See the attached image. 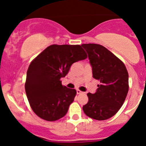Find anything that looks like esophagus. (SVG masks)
<instances>
[{"mask_svg": "<svg viewBox=\"0 0 146 146\" xmlns=\"http://www.w3.org/2000/svg\"><path fill=\"white\" fill-rule=\"evenodd\" d=\"M84 94V92H82V91H80V90H77V94Z\"/></svg>", "mask_w": 146, "mask_h": 146, "instance_id": "34e87169", "label": "esophagus"}]
</instances>
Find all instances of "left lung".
<instances>
[{"label": "left lung", "mask_w": 146, "mask_h": 146, "mask_svg": "<svg viewBox=\"0 0 146 146\" xmlns=\"http://www.w3.org/2000/svg\"><path fill=\"white\" fill-rule=\"evenodd\" d=\"M88 55L93 77L100 81L94 94H87L82 107L87 116L98 121L111 118L123 105L129 91V74L123 63L100 44L81 45Z\"/></svg>", "instance_id": "left-lung-1"}]
</instances>
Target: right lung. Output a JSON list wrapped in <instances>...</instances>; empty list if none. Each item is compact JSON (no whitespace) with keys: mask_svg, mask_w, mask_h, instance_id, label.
I'll use <instances>...</instances> for the list:
<instances>
[{"mask_svg":"<svg viewBox=\"0 0 146 146\" xmlns=\"http://www.w3.org/2000/svg\"><path fill=\"white\" fill-rule=\"evenodd\" d=\"M87 57L80 45L52 44L31 63L25 88L30 105L38 117L54 121L66 114L77 91L62 86L60 78L74 63Z\"/></svg>","mask_w":146,"mask_h":146,"instance_id":"add662e5","label":"right lung"}]
</instances>
